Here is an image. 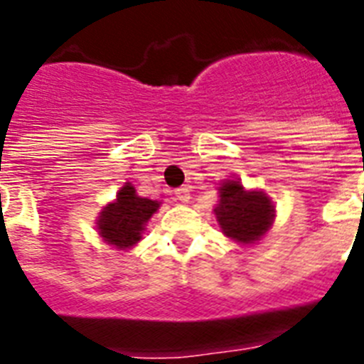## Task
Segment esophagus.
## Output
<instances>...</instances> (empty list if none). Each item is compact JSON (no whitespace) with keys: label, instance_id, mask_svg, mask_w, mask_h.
Segmentation results:
<instances>
[{"label":"esophagus","instance_id":"34e87169","mask_svg":"<svg viewBox=\"0 0 364 364\" xmlns=\"http://www.w3.org/2000/svg\"><path fill=\"white\" fill-rule=\"evenodd\" d=\"M176 198L181 201V203H188V201H191V191H188L187 187L176 188Z\"/></svg>","mask_w":364,"mask_h":364}]
</instances>
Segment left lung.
<instances>
[{"instance_id": "1", "label": "left lung", "mask_w": 364, "mask_h": 364, "mask_svg": "<svg viewBox=\"0 0 364 364\" xmlns=\"http://www.w3.org/2000/svg\"><path fill=\"white\" fill-rule=\"evenodd\" d=\"M220 201L215 207L222 233L235 242L255 244L274 224L276 209L264 192L246 191L240 181L229 179L218 187Z\"/></svg>"}]
</instances>
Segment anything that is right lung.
<instances>
[{
  "mask_svg": "<svg viewBox=\"0 0 364 364\" xmlns=\"http://www.w3.org/2000/svg\"><path fill=\"white\" fill-rule=\"evenodd\" d=\"M161 203L136 196L135 187L125 183L118 191L116 200L107 203L97 218V231L107 244L118 250H127L142 239L146 222L151 218Z\"/></svg>",
  "mask_w": 364,
  "mask_h": 364,
  "instance_id": "1",
  "label": "right lung"
}]
</instances>
